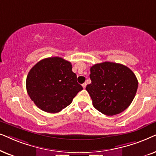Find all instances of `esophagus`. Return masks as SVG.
Here are the masks:
<instances>
[{
	"label": "esophagus",
	"instance_id": "obj_1",
	"mask_svg": "<svg viewBox=\"0 0 156 156\" xmlns=\"http://www.w3.org/2000/svg\"><path fill=\"white\" fill-rule=\"evenodd\" d=\"M86 83H84L83 84H82V86H83V88H86Z\"/></svg>",
	"mask_w": 156,
	"mask_h": 156
}]
</instances>
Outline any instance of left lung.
I'll list each match as a JSON object with an SVG mask.
<instances>
[{
  "mask_svg": "<svg viewBox=\"0 0 156 156\" xmlns=\"http://www.w3.org/2000/svg\"><path fill=\"white\" fill-rule=\"evenodd\" d=\"M91 83L86 90L95 109L106 115L125 111L132 103L138 82L127 66L112 62L97 63L90 67Z\"/></svg>",
  "mask_w": 156,
  "mask_h": 156,
  "instance_id": "obj_1",
  "label": "left lung"
}]
</instances>
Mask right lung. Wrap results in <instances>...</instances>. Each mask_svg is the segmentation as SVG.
Segmentation results:
<instances>
[{
  "instance_id": "right-lung-1",
  "label": "right lung",
  "mask_w": 156,
  "mask_h": 156,
  "mask_svg": "<svg viewBox=\"0 0 156 156\" xmlns=\"http://www.w3.org/2000/svg\"><path fill=\"white\" fill-rule=\"evenodd\" d=\"M26 90L37 107L55 113L69 105L83 87L77 82L70 62L51 57L41 60L31 68L27 76Z\"/></svg>"
}]
</instances>
